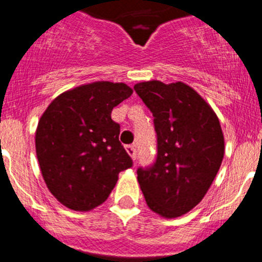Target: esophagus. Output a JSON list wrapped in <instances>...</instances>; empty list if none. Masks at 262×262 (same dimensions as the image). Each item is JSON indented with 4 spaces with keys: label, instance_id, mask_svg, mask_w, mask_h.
Segmentation results:
<instances>
[{
    "label": "esophagus",
    "instance_id": "34e87169",
    "mask_svg": "<svg viewBox=\"0 0 262 262\" xmlns=\"http://www.w3.org/2000/svg\"><path fill=\"white\" fill-rule=\"evenodd\" d=\"M126 151L132 158V160L136 159V145H127L126 146Z\"/></svg>",
    "mask_w": 262,
    "mask_h": 262
}]
</instances>
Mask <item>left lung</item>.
<instances>
[{
	"label": "left lung",
	"instance_id": "left-lung-1",
	"mask_svg": "<svg viewBox=\"0 0 262 262\" xmlns=\"http://www.w3.org/2000/svg\"><path fill=\"white\" fill-rule=\"evenodd\" d=\"M154 116L158 154L137 169L147 206L167 219L192 210L210 188L224 157L218 116L196 90L182 81L159 80L134 86Z\"/></svg>",
	"mask_w": 262,
	"mask_h": 262
}]
</instances>
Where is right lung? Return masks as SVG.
<instances>
[{"instance_id": "obj_1", "label": "right lung", "mask_w": 262, "mask_h": 262, "mask_svg": "<svg viewBox=\"0 0 262 262\" xmlns=\"http://www.w3.org/2000/svg\"><path fill=\"white\" fill-rule=\"evenodd\" d=\"M134 90L123 82L80 85L52 100L38 122L35 150L52 195L66 208L89 211L108 199L132 165L111 118Z\"/></svg>"}]
</instances>
